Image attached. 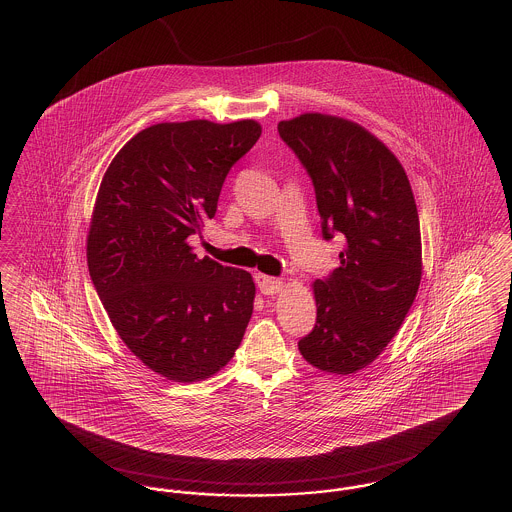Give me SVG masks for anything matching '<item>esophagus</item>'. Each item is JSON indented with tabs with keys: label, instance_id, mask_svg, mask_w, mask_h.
<instances>
[{
	"label": "esophagus",
	"instance_id": "obj_1",
	"mask_svg": "<svg viewBox=\"0 0 512 512\" xmlns=\"http://www.w3.org/2000/svg\"><path fill=\"white\" fill-rule=\"evenodd\" d=\"M255 282H257V286H259V290H261L263 295H274V293H278L284 288L282 280L272 278V276H265V274H257Z\"/></svg>",
	"mask_w": 512,
	"mask_h": 512
}]
</instances>
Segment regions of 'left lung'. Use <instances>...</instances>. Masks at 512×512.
Wrapping results in <instances>:
<instances>
[{
    "label": "left lung",
    "mask_w": 512,
    "mask_h": 512,
    "mask_svg": "<svg viewBox=\"0 0 512 512\" xmlns=\"http://www.w3.org/2000/svg\"><path fill=\"white\" fill-rule=\"evenodd\" d=\"M278 134L315 186L322 238L345 240L338 268L313 284L317 322L297 345L318 370L353 374L388 347L420 286L413 190L397 157L355 122L307 113Z\"/></svg>",
    "instance_id": "8db88e82"
}]
</instances>
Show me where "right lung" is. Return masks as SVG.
Wrapping results in <instances>:
<instances>
[{"label":"right lung","instance_id":"right-lung-1","mask_svg":"<svg viewBox=\"0 0 512 512\" xmlns=\"http://www.w3.org/2000/svg\"><path fill=\"white\" fill-rule=\"evenodd\" d=\"M255 121L161 122L111 161L88 234V268L126 347L190 384L226 365L253 313L249 272L197 259L188 238L217 213L230 169L255 146Z\"/></svg>","mask_w":512,"mask_h":512}]
</instances>
